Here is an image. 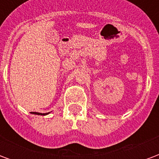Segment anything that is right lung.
<instances>
[{
	"label": "right lung",
	"instance_id": "1",
	"mask_svg": "<svg viewBox=\"0 0 159 159\" xmlns=\"http://www.w3.org/2000/svg\"><path fill=\"white\" fill-rule=\"evenodd\" d=\"M32 114H36V115H42V116H45V115H48L49 112L48 113H40V112H31Z\"/></svg>",
	"mask_w": 159,
	"mask_h": 159
}]
</instances>
